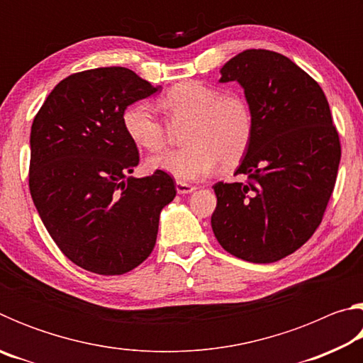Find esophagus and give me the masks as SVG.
I'll return each mask as SVG.
<instances>
[{
  "label": "esophagus",
  "instance_id": "esophagus-1",
  "mask_svg": "<svg viewBox=\"0 0 363 363\" xmlns=\"http://www.w3.org/2000/svg\"><path fill=\"white\" fill-rule=\"evenodd\" d=\"M195 189H196L195 186H190V184H187V182H182V181H177L176 182V190H177V194H181V195L194 192Z\"/></svg>",
  "mask_w": 363,
  "mask_h": 363
}]
</instances>
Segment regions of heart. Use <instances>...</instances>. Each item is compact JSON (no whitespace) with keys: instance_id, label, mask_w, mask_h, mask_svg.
I'll use <instances>...</instances> for the list:
<instances>
[{"instance_id":"b5f03b06","label":"heart","mask_w":363,"mask_h":363,"mask_svg":"<svg viewBox=\"0 0 363 363\" xmlns=\"http://www.w3.org/2000/svg\"><path fill=\"white\" fill-rule=\"evenodd\" d=\"M160 108L169 128L187 125L182 150L152 157L149 167L177 181H196L220 167L240 162L255 136V115L247 97L225 93L200 82H182L160 97ZM126 136L150 152L167 147L169 130L158 121L145 104H133L121 115Z\"/></svg>"}]
</instances>
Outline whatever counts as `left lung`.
<instances>
[{
  "label": "left lung",
  "instance_id": "obj_1",
  "mask_svg": "<svg viewBox=\"0 0 363 363\" xmlns=\"http://www.w3.org/2000/svg\"><path fill=\"white\" fill-rule=\"evenodd\" d=\"M220 75V83L245 89L255 136L235 171L248 179L213 186V232L243 261L275 262L320 225L340 167V136L320 86L281 54L247 49Z\"/></svg>",
  "mask_w": 363,
  "mask_h": 363
}]
</instances>
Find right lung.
Here are the masks:
<instances>
[{
	"instance_id": "right-lung-1",
	"label": "right lung",
	"mask_w": 363,
	"mask_h": 363,
	"mask_svg": "<svg viewBox=\"0 0 363 363\" xmlns=\"http://www.w3.org/2000/svg\"><path fill=\"white\" fill-rule=\"evenodd\" d=\"M162 86L125 67L73 73L36 113L28 186L43 224L77 266L101 275L138 267L157 242L160 211L173 201V177H128L139 163L121 115Z\"/></svg>"
}]
</instances>
